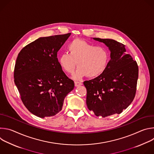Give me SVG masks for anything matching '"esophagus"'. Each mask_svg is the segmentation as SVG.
I'll list each match as a JSON object with an SVG mask.
<instances>
[{"mask_svg": "<svg viewBox=\"0 0 154 154\" xmlns=\"http://www.w3.org/2000/svg\"><path fill=\"white\" fill-rule=\"evenodd\" d=\"M82 85V82H77V81H75V86H80V85Z\"/></svg>", "mask_w": 154, "mask_h": 154, "instance_id": "obj_1", "label": "esophagus"}]
</instances>
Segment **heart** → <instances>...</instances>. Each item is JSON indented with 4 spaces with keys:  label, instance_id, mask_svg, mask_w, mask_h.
I'll return each instance as SVG.
<instances>
[{
    "label": "heart",
    "instance_id": "obj_1",
    "mask_svg": "<svg viewBox=\"0 0 154 154\" xmlns=\"http://www.w3.org/2000/svg\"><path fill=\"white\" fill-rule=\"evenodd\" d=\"M68 53L58 57L60 67L68 74H72L76 66L78 69L73 77L76 80L87 76L96 78L106 69L109 59L108 51L100 46H94L81 39L72 40L68 46Z\"/></svg>",
    "mask_w": 154,
    "mask_h": 154
}]
</instances>
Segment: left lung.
Segmentation results:
<instances>
[{"label":"left lung","mask_w":154,"mask_h":154,"mask_svg":"<svg viewBox=\"0 0 154 154\" xmlns=\"http://www.w3.org/2000/svg\"><path fill=\"white\" fill-rule=\"evenodd\" d=\"M110 51L111 59L105 71L96 78L85 81L86 105L97 116L120 114L132 102L136 94L138 66L125 53V45L114 39L93 38Z\"/></svg>","instance_id":"1"}]
</instances>
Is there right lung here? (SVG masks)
Wrapping results in <instances>:
<instances>
[{"label": "right lung", "mask_w": 154, "mask_h": 154, "mask_svg": "<svg viewBox=\"0 0 154 154\" xmlns=\"http://www.w3.org/2000/svg\"><path fill=\"white\" fill-rule=\"evenodd\" d=\"M71 33L39 38L19 53L14 81L28 110L44 118L54 116L62 109L65 97L74 82L63 71L57 52Z\"/></svg>", "instance_id": "right-lung-1"}]
</instances>
